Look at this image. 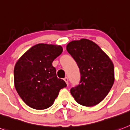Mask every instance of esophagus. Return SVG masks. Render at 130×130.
I'll return each instance as SVG.
<instances>
[{"instance_id":"esophagus-1","label":"esophagus","mask_w":130,"mask_h":130,"mask_svg":"<svg viewBox=\"0 0 130 130\" xmlns=\"http://www.w3.org/2000/svg\"><path fill=\"white\" fill-rule=\"evenodd\" d=\"M64 80L65 81V82H66V84L68 85V78L67 77H66V78H64Z\"/></svg>"}]
</instances>
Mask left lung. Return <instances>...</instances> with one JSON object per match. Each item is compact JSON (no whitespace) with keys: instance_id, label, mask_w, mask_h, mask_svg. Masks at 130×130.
<instances>
[{"instance_id":"obj_1","label":"left lung","mask_w":130,"mask_h":130,"mask_svg":"<svg viewBox=\"0 0 130 130\" xmlns=\"http://www.w3.org/2000/svg\"><path fill=\"white\" fill-rule=\"evenodd\" d=\"M80 72L79 84L70 90L78 104L93 106L108 95L114 82V67L111 60L94 42L88 39L74 40L68 44Z\"/></svg>"}]
</instances>
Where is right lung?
I'll return each mask as SVG.
<instances>
[{
	"mask_svg": "<svg viewBox=\"0 0 130 130\" xmlns=\"http://www.w3.org/2000/svg\"><path fill=\"white\" fill-rule=\"evenodd\" d=\"M62 51L61 46L38 44L17 61L14 69L15 88L29 107L36 110L49 108L60 89L66 87L52 66V62Z\"/></svg>",
	"mask_w": 130,
	"mask_h": 130,
	"instance_id": "obj_1",
	"label": "right lung"
}]
</instances>
